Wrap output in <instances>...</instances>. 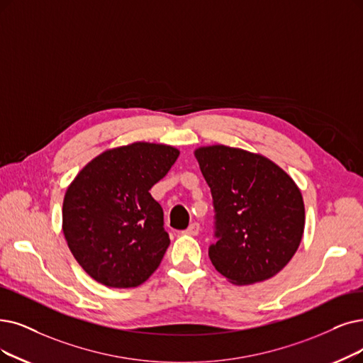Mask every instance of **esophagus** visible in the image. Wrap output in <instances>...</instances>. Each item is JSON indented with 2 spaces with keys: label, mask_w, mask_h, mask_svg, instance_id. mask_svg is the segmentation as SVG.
I'll return each instance as SVG.
<instances>
[{
  "label": "esophagus",
  "mask_w": 363,
  "mask_h": 363,
  "mask_svg": "<svg viewBox=\"0 0 363 363\" xmlns=\"http://www.w3.org/2000/svg\"><path fill=\"white\" fill-rule=\"evenodd\" d=\"M199 229H201L199 225L196 222H194V223L189 225V228L184 230V234H187V235H198L199 234Z\"/></svg>",
  "instance_id": "obj_1"
}]
</instances>
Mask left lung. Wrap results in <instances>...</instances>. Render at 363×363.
<instances>
[{
	"label": "left lung",
	"mask_w": 363,
	"mask_h": 363,
	"mask_svg": "<svg viewBox=\"0 0 363 363\" xmlns=\"http://www.w3.org/2000/svg\"><path fill=\"white\" fill-rule=\"evenodd\" d=\"M213 196L211 264L234 284L280 272L296 253L306 208L295 182L269 159L226 146L195 150Z\"/></svg>",
	"instance_id": "1"
}]
</instances>
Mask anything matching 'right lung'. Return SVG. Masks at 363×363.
I'll list each match as a JSON object with an SVG mask.
<instances>
[{
  "mask_svg": "<svg viewBox=\"0 0 363 363\" xmlns=\"http://www.w3.org/2000/svg\"><path fill=\"white\" fill-rule=\"evenodd\" d=\"M165 144L134 143L107 150L67 189L62 229L79 265L108 287H137L169 245L164 211L150 189L177 161Z\"/></svg>",
  "mask_w": 363,
  "mask_h": 363,
  "instance_id": "right-lung-1",
  "label": "right lung"
}]
</instances>
